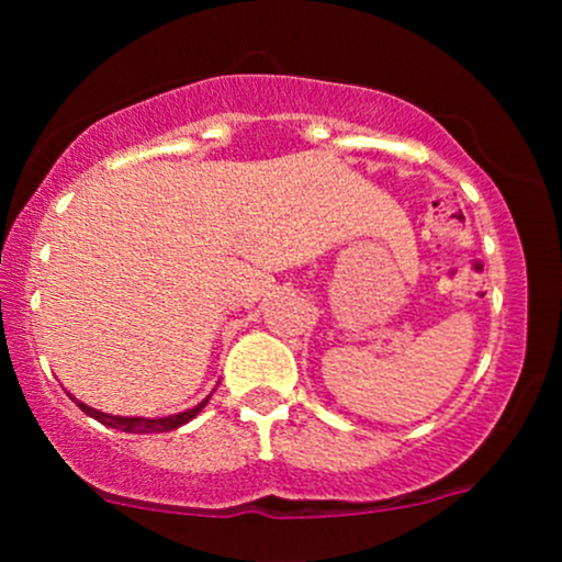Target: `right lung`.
Segmentation results:
<instances>
[{
	"label": "right lung",
	"mask_w": 562,
	"mask_h": 562,
	"mask_svg": "<svg viewBox=\"0 0 562 562\" xmlns=\"http://www.w3.org/2000/svg\"><path fill=\"white\" fill-rule=\"evenodd\" d=\"M214 393V391H211ZM209 396L203 398L198 406H192V409H184L179 412V415H169V417H121V415H108V412H100L94 409V406H87L83 402H79V398H74L76 404L81 406V412H87L89 417H94L97 423L108 425V428H115V430H124V434H169V430H177L182 428L184 423H190L192 417L198 415L200 409H203L205 404H209Z\"/></svg>",
	"instance_id": "1"
}]
</instances>
